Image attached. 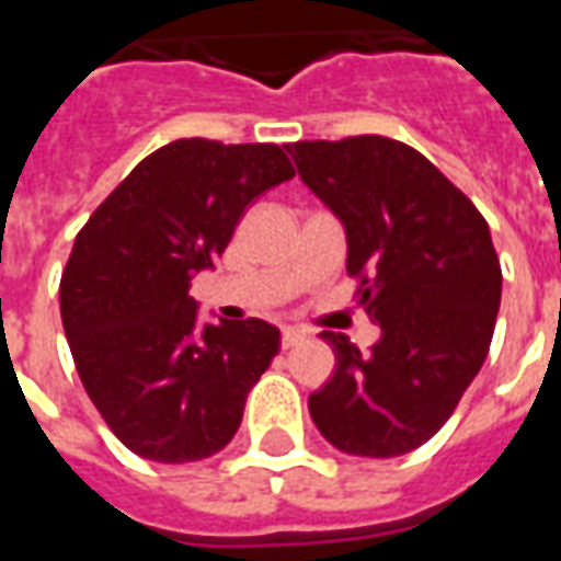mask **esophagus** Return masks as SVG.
I'll return each instance as SVG.
<instances>
[{
  "label": "esophagus",
  "mask_w": 561,
  "mask_h": 561,
  "mask_svg": "<svg viewBox=\"0 0 561 561\" xmlns=\"http://www.w3.org/2000/svg\"><path fill=\"white\" fill-rule=\"evenodd\" d=\"M306 340V330L300 328H282V348H291L297 342Z\"/></svg>",
  "instance_id": "1"
}]
</instances>
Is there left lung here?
Wrapping results in <instances>:
<instances>
[{
  "mask_svg": "<svg viewBox=\"0 0 561 561\" xmlns=\"http://www.w3.org/2000/svg\"><path fill=\"white\" fill-rule=\"evenodd\" d=\"M300 180L342 221L360 306L381 328L373 352L324 330L336 369L309 414L354 457H402L430 442L481 373L502 267L469 197L400 140L360 135L288 144Z\"/></svg>",
  "mask_w": 561,
  "mask_h": 561,
  "instance_id": "8db88e82",
  "label": "left lung"
}]
</instances>
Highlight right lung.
<instances>
[{"mask_svg": "<svg viewBox=\"0 0 561 561\" xmlns=\"http://www.w3.org/2000/svg\"><path fill=\"white\" fill-rule=\"evenodd\" d=\"M294 168L276 144L183 138L95 209L59 282L78 376L123 445L152 462L219 454L279 352L261 318L201 324L192 279L216 267L245 207Z\"/></svg>", "mask_w": 561, "mask_h": 561, "instance_id": "right-lung-1", "label": "right lung"}]
</instances>
